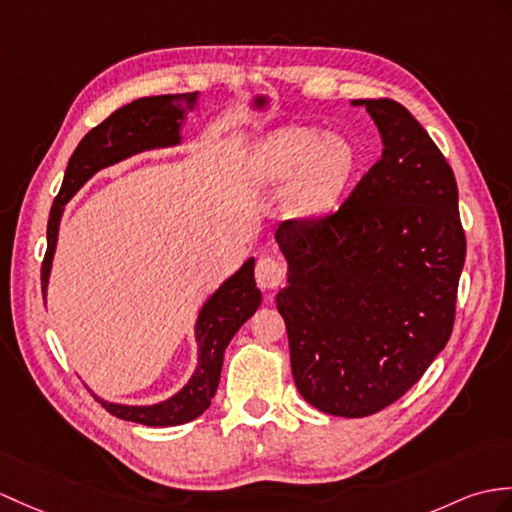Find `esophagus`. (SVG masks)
Returning a JSON list of instances; mask_svg holds the SVG:
<instances>
[{
  "label": "esophagus",
  "instance_id": "esophagus-1",
  "mask_svg": "<svg viewBox=\"0 0 512 512\" xmlns=\"http://www.w3.org/2000/svg\"><path fill=\"white\" fill-rule=\"evenodd\" d=\"M255 279L259 283V288L275 290L285 281V268L275 257H259L255 266Z\"/></svg>",
  "mask_w": 512,
  "mask_h": 512
}]
</instances>
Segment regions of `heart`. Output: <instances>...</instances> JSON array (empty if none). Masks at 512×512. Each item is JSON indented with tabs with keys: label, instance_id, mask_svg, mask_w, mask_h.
I'll return each mask as SVG.
<instances>
[{
	"label": "heart",
	"instance_id": "heart-1",
	"mask_svg": "<svg viewBox=\"0 0 512 512\" xmlns=\"http://www.w3.org/2000/svg\"><path fill=\"white\" fill-rule=\"evenodd\" d=\"M355 170V150L340 135H320L316 128L283 126L261 141L253 174L261 187L292 181L288 205L299 216H312L336 205Z\"/></svg>",
	"mask_w": 512,
	"mask_h": 512
}]
</instances>
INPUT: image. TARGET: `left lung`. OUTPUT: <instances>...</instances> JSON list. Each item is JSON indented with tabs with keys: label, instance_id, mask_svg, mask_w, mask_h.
<instances>
[{
	"label": "left lung",
	"instance_id": "obj_1",
	"mask_svg": "<svg viewBox=\"0 0 512 512\" xmlns=\"http://www.w3.org/2000/svg\"><path fill=\"white\" fill-rule=\"evenodd\" d=\"M351 104L373 117L382 159L334 213L281 222L277 310L303 399L360 419L406 395L445 349L467 242L454 172L425 128L395 100Z\"/></svg>",
	"mask_w": 512,
	"mask_h": 512
}]
</instances>
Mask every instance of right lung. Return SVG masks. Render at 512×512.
<instances>
[{"mask_svg": "<svg viewBox=\"0 0 512 512\" xmlns=\"http://www.w3.org/2000/svg\"><path fill=\"white\" fill-rule=\"evenodd\" d=\"M196 104L198 91L139 98L111 113L102 124L91 128L82 137L67 163L61 192H58L50 211V220H47V251L41 266L43 296L47 292V279H50L58 242V224H61L63 209L69 198L102 168L120 163L137 152L181 144L185 111H194ZM259 303L261 292L255 285V259L251 257L202 305L196 320V371L174 397L154 403V406H122V403L104 401L93 392L91 395L102 403L106 412L124 421L148 427H172L194 421L211 406V399L216 395L224 349L235 336V331L257 312Z\"/></svg>", "mask_w": 512, "mask_h": 512, "instance_id": "add662e5", "label": "right lung"}]
</instances>
